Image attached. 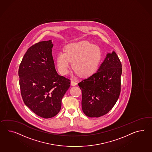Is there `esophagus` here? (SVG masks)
Here are the masks:
<instances>
[{"mask_svg": "<svg viewBox=\"0 0 152 152\" xmlns=\"http://www.w3.org/2000/svg\"><path fill=\"white\" fill-rule=\"evenodd\" d=\"M71 85L72 86H76L77 85V83L75 81H74V80H71Z\"/></svg>", "mask_w": 152, "mask_h": 152, "instance_id": "34e87169", "label": "esophagus"}]
</instances>
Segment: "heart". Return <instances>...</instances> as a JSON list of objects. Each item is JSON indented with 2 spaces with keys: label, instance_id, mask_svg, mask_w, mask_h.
<instances>
[{
  "label": "heart",
  "instance_id": "1",
  "mask_svg": "<svg viewBox=\"0 0 152 152\" xmlns=\"http://www.w3.org/2000/svg\"><path fill=\"white\" fill-rule=\"evenodd\" d=\"M102 59L100 47L86 41L67 45L65 52H60L56 56V64L62 75L68 73L72 67L81 76H88L98 69Z\"/></svg>",
  "mask_w": 152,
  "mask_h": 152
}]
</instances>
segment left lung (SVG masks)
Here are the masks:
<instances>
[{"mask_svg": "<svg viewBox=\"0 0 152 152\" xmlns=\"http://www.w3.org/2000/svg\"><path fill=\"white\" fill-rule=\"evenodd\" d=\"M122 65L114 51L107 53L95 73L78 83L82 109L90 118L105 115L115 105L121 91Z\"/></svg>", "mask_w": 152, "mask_h": 152, "instance_id": "8db88e82", "label": "left lung"}]
</instances>
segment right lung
Here are the masks:
<instances>
[{
	"label": "right lung",
	"instance_id": "right-lung-1",
	"mask_svg": "<svg viewBox=\"0 0 152 152\" xmlns=\"http://www.w3.org/2000/svg\"><path fill=\"white\" fill-rule=\"evenodd\" d=\"M52 40L32 45L19 69V84L24 103L36 115L51 118L59 112L70 80L57 73L52 56Z\"/></svg>",
	"mask_w": 152,
	"mask_h": 152
}]
</instances>
